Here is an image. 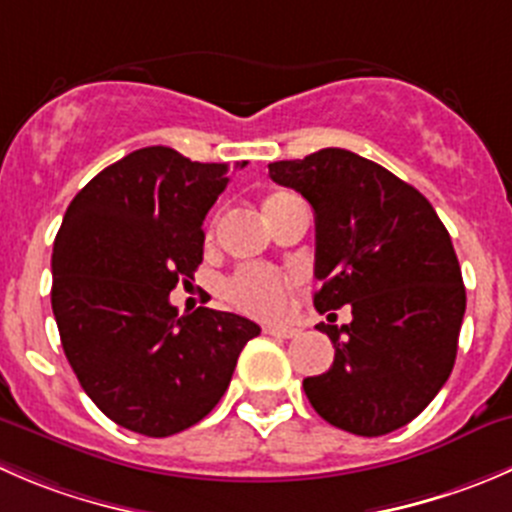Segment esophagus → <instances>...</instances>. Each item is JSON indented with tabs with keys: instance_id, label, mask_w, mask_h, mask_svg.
<instances>
[{
	"instance_id": "obj_1",
	"label": "esophagus",
	"mask_w": 512,
	"mask_h": 512,
	"mask_svg": "<svg viewBox=\"0 0 512 512\" xmlns=\"http://www.w3.org/2000/svg\"><path fill=\"white\" fill-rule=\"evenodd\" d=\"M265 332L275 337H295L300 330H297V327H285V325H267Z\"/></svg>"
}]
</instances>
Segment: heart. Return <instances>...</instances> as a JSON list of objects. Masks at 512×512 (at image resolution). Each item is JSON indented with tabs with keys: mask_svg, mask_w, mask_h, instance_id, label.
I'll return each mask as SVG.
<instances>
[{
	"mask_svg": "<svg viewBox=\"0 0 512 512\" xmlns=\"http://www.w3.org/2000/svg\"><path fill=\"white\" fill-rule=\"evenodd\" d=\"M287 197H292L290 192H275V195L267 197L265 215L275 212ZM227 295L237 307L252 312V315L272 317L280 315L282 307H285V282L265 267H240L227 280Z\"/></svg>",
	"mask_w": 512,
	"mask_h": 512,
	"instance_id": "heart-1",
	"label": "heart"
}]
</instances>
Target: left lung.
Returning <instances> with one entry per match:
<instances>
[{
	"label": "left lung",
	"instance_id": "1",
	"mask_svg": "<svg viewBox=\"0 0 512 512\" xmlns=\"http://www.w3.org/2000/svg\"><path fill=\"white\" fill-rule=\"evenodd\" d=\"M270 177L315 210V307H352L350 325H317L335 360L302 380L307 400L352 435L403 428L458 355L465 287L448 230L413 185L340 147L272 162Z\"/></svg>",
	"mask_w": 512,
	"mask_h": 512
}]
</instances>
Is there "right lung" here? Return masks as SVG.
Masks as SVG:
<instances>
[{
    "label": "right lung",
    "mask_w": 512,
    "mask_h": 512,
    "mask_svg": "<svg viewBox=\"0 0 512 512\" xmlns=\"http://www.w3.org/2000/svg\"><path fill=\"white\" fill-rule=\"evenodd\" d=\"M225 162L142 147L104 167L69 202L52 252V312L64 355L92 403L122 428L167 438L212 413L252 320L170 292L195 280L202 222L230 182Z\"/></svg>",
    "instance_id": "obj_1"
}]
</instances>
